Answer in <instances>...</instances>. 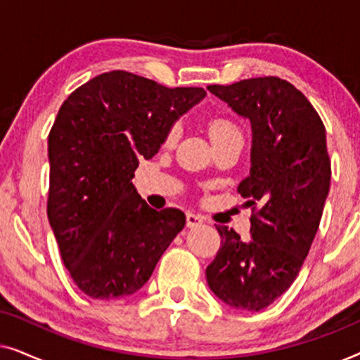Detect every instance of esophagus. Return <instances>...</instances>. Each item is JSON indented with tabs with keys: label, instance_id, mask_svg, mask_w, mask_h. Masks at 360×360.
Returning a JSON list of instances; mask_svg holds the SVG:
<instances>
[{
	"label": "esophagus",
	"instance_id": "34e87169",
	"mask_svg": "<svg viewBox=\"0 0 360 360\" xmlns=\"http://www.w3.org/2000/svg\"><path fill=\"white\" fill-rule=\"evenodd\" d=\"M205 218L201 214H196V213H186V226L188 228H196V226L203 224Z\"/></svg>",
	"mask_w": 360,
	"mask_h": 360
}]
</instances>
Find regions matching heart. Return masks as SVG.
<instances>
[{
    "label": "heart",
    "instance_id": "obj_1",
    "mask_svg": "<svg viewBox=\"0 0 360 360\" xmlns=\"http://www.w3.org/2000/svg\"><path fill=\"white\" fill-rule=\"evenodd\" d=\"M176 132H179V127L174 126L167 134V142H174L176 137ZM238 127L234 126V122H231L229 120H224V117H214V120L210 121L208 124V134L211 137V141L221 139L224 136H231V134H238Z\"/></svg>",
    "mask_w": 360,
    "mask_h": 360
}]
</instances>
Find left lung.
Listing matches in <instances>:
<instances>
[{
    "mask_svg": "<svg viewBox=\"0 0 360 360\" xmlns=\"http://www.w3.org/2000/svg\"><path fill=\"white\" fill-rule=\"evenodd\" d=\"M208 90L250 121V174L238 191L252 216L248 243L216 226L221 248L206 280L228 307L260 311L290 288L316 236L331 181L326 129L307 96L278 77Z\"/></svg>",
    "mask_w": 360,
    "mask_h": 360,
    "instance_id": "obj_1",
    "label": "left lung"
}]
</instances>
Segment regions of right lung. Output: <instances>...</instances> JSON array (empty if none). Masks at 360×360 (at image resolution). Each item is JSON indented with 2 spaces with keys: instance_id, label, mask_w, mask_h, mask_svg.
<instances>
[{
  "instance_id": "right-lung-1",
  "label": "right lung",
  "mask_w": 360,
  "mask_h": 360,
  "mask_svg": "<svg viewBox=\"0 0 360 360\" xmlns=\"http://www.w3.org/2000/svg\"><path fill=\"white\" fill-rule=\"evenodd\" d=\"M205 96L203 88L112 70L78 86L58 110L49 132L47 216L63 264L88 297L136 293L184 229V211L150 208L132 179Z\"/></svg>"
}]
</instances>
